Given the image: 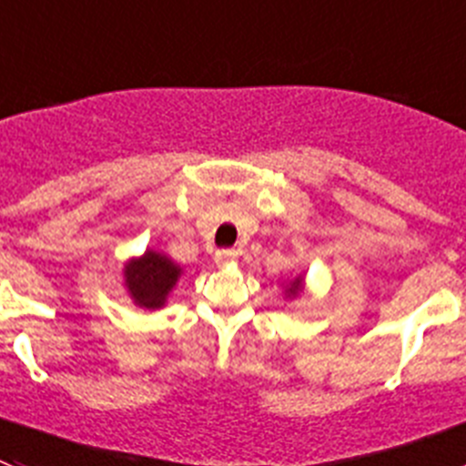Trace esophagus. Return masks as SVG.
<instances>
[{"mask_svg": "<svg viewBox=\"0 0 466 466\" xmlns=\"http://www.w3.org/2000/svg\"><path fill=\"white\" fill-rule=\"evenodd\" d=\"M238 253L237 250H218L216 255H213V259H216L218 267H228V264H234L237 262Z\"/></svg>", "mask_w": 466, "mask_h": 466, "instance_id": "1", "label": "esophagus"}]
</instances>
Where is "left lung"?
Segmentation results:
<instances>
[{"mask_svg": "<svg viewBox=\"0 0 466 466\" xmlns=\"http://www.w3.org/2000/svg\"><path fill=\"white\" fill-rule=\"evenodd\" d=\"M280 290H283V299H288V301L301 297V292L306 290V274H304V271H299L297 276H290L288 280H283V283H280Z\"/></svg>", "mask_w": 466, "mask_h": 466, "instance_id": "obj_1", "label": "left lung"}]
</instances>
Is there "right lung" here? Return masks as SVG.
I'll use <instances>...</instances> for the list:
<instances>
[{
	"label": "right lung",
	"instance_id": "obj_1",
	"mask_svg": "<svg viewBox=\"0 0 466 466\" xmlns=\"http://www.w3.org/2000/svg\"><path fill=\"white\" fill-rule=\"evenodd\" d=\"M183 267L160 250L146 248L141 255L125 259L123 285L132 304L144 311L165 309L176 283L181 280Z\"/></svg>",
	"mask_w": 466,
	"mask_h": 466
}]
</instances>
